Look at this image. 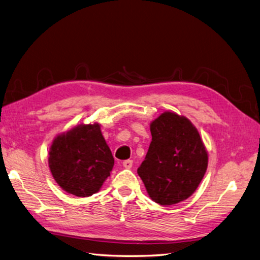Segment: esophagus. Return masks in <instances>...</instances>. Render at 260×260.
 Segmentation results:
<instances>
[{
    "label": "esophagus",
    "mask_w": 260,
    "mask_h": 260,
    "mask_svg": "<svg viewBox=\"0 0 260 260\" xmlns=\"http://www.w3.org/2000/svg\"><path fill=\"white\" fill-rule=\"evenodd\" d=\"M122 165H123L124 168H126V169H130V168H132V160H130V159H128V160H124Z\"/></svg>",
    "instance_id": "1"
}]
</instances>
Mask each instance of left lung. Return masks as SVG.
Returning <instances> with one entry per match:
<instances>
[{"label":"left lung","mask_w":260,"mask_h":260,"mask_svg":"<svg viewBox=\"0 0 260 260\" xmlns=\"http://www.w3.org/2000/svg\"><path fill=\"white\" fill-rule=\"evenodd\" d=\"M152 140L138 175L147 192L162 206L191 196L203 180L208 154L198 130L175 112H164L150 124Z\"/></svg>","instance_id":"obj_1"}]
</instances>
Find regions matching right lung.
I'll return each instance as SVG.
<instances>
[{
  "label": "right lung",
  "mask_w": 260,
  "mask_h": 260,
  "mask_svg": "<svg viewBox=\"0 0 260 260\" xmlns=\"http://www.w3.org/2000/svg\"><path fill=\"white\" fill-rule=\"evenodd\" d=\"M49 154L54 180L77 197H89L99 191L114 165L111 150L98 123L80 124L59 135Z\"/></svg>",
  "instance_id": "add662e5"
}]
</instances>
